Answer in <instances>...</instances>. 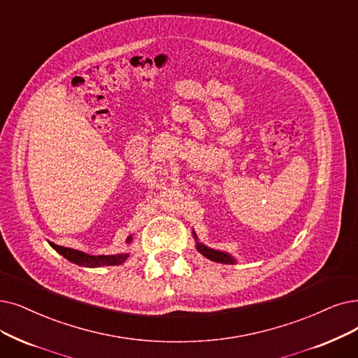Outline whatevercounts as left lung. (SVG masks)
<instances>
[{
  "label": "left lung",
  "instance_id": "1",
  "mask_svg": "<svg viewBox=\"0 0 358 358\" xmlns=\"http://www.w3.org/2000/svg\"><path fill=\"white\" fill-rule=\"evenodd\" d=\"M192 234H194V238H195V241H196V250H198V252L203 254L204 257H207L208 260L216 262V263H223V264H235V263H236L234 255H231L229 252H224V251L213 250V248H210V247L201 244V242L198 241L196 234H195V232H192Z\"/></svg>",
  "mask_w": 358,
  "mask_h": 358
}]
</instances>
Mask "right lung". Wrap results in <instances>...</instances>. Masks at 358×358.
<instances>
[{"instance_id":"1","label":"right lung","mask_w":358,"mask_h":358,"mask_svg":"<svg viewBox=\"0 0 358 358\" xmlns=\"http://www.w3.org/2000/svg\"><path fill=\"white\" fill-rule=\"evenodd\" d=\"M132 236H127L126 244H131L132 242ZM48 244L59 252L62 254L64 259H67L69 262L75 263L78 266H83V267H101V266H119L122 263H124L127 260L129 254L127 252H120V254H113V255H90L83 251H78L73 248H66V247H60L55 245L54 242H50Z\"/></svg>"}]
</instances>
